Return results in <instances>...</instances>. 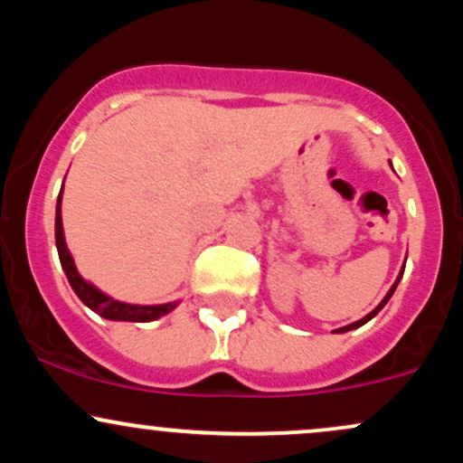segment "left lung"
<instances>
[{"instance_id":"obj_1","label":"left lung","mask_w":463,"mask_h":463,"mask_svg":"<svg viewBox=\"0 0 463 463\" xmlns=\"http://www.w3.org/2000/svg\"><path fill=\"white\" fill-rule=\"evenodd\" d=\"M402 272H405V268H402ZM402 272H401V274H398L396 283H394V285H392V289H390V291H387V296H385V298H383V300H381V305H379V307H376V309H374V311H370V313H368V316H365V317H361V320H359V322H353V324H348V326H344V328H337V333H346V331H353V328H359V326H364V324H365V322H368V320H372V317H374V316H376V313H379L381 309H383V307L387 305V300H390V298H392V294H394V291H396V285H398V280H401V279H402Z\"/></svg>"}]
</instances>
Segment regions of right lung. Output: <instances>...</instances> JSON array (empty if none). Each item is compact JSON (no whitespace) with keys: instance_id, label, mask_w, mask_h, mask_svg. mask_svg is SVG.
Here are the masks:
<instances>
[{"instance_id":"add662e5","label":"right lung","mask_w":463,"mask_h":463,"mask_svg":"<svg viewBox=\"0 0 463 463\" xmlns=\"http://www.w3.org/2000/svg\"><path fill=\"white\" fill-rule=\"evenodd\" d=\"M61 198H62V189L61 195H58L56 202V248H58V257H61V265L65 269L69 285L71 289L76 291V296L89 309H93L98 316L106 317V320H121V322H152L156 317L165 316L174 309V302H167V305H152V307H143V305H126V302L113 300L109 296L102 294L99 289H95L91 283L82 279L78 274L76 263H73L71 254H69L67 243H65V232H62V217H61Z\"/></svg>"}]
</instances>
